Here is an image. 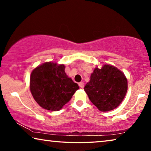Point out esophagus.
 <instances>
[{"label": "esophagus", "instance_id": "obj_1", "mask_svg": "<svg viewBox=\"0 0 151 151\" xmlns=\"http://www.w3.org/2000/svg\"><path fill=\"white\" fill-rule=\"evenodd\" d=\"M78 85H79V87L81 88H84V83H82V82H81V83H78Z\"/></svg>", "mask_w": 151, "mask_h": 151}]
</instances>
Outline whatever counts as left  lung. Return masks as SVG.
<instances>
[{"label": "left lung", "instance_id": "8db88e82", "mask_svg": "<svg viewBox=\"0 0 151 151\" xmlns=\"http://www.w3.org/2000/svg\"><path fill=\"white\" fill-rule=\"evenodd\" d=\"M84 89L88 99L100 111H108L116 108L126 94L128 81L116 67L104 65L96 68Z\"/></svg>", "mask_w": 151, "mask_h": 151}]
</instances>
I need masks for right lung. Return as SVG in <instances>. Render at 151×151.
Segmentation results:
<instances>
[{
  "mask_svg": "<svg viewBox=\"0 0 151 151\" xmlns=\"http://www.w3.org/2000/svg\"><path fill=\"white\" fill-rule=\"evenodd\" d=\"M64 68L63 64L58 66L50 62L37 66L31 74V92L35 101L43 108L58 111L79 88L67 76Z\"/></svg>",
  "mask_w": 151,
  "mask_h": 151,
  "instance_id": "1",
  "label": "right lung"
}]
</instances>
